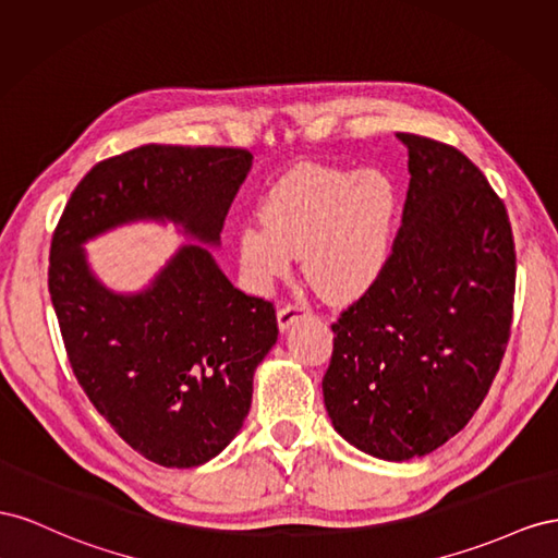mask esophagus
I'll return each mask as SVG.
<instances>
[{
	"instance_id": "obj_1",
	"label": "esophagus",
	"mask_w": 558,
	"mask_h": 558,
	"mask_svg": "<svg viewBox=\"0 0 558 558\" xmlns=\"http://www.w3.org/2000/svg\"><path fill=\"white\" fill-rule=\"evenodd\" d=\"M301 313H308L306 304H282L278 308V325H280V329L282 331L288 329Z\"/></svg>"
}]
</instances>
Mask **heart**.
<instances>
[{"label": "heart", "instance_id": "1", "mask_svg": "<svg viewBox=\"0 0 558 558\" xmlns=\"http://www.w3.org/2000/svg\"><path fill=\"white\" fill-rule=\"evenodd\" d=\"M259 221L238 229L243 276L266 290L304 254L315 292L343 301L369 290L388 259L395 189L378 170L350 172L301 166L284 174L259 205Z\"/></svg>", "mask_w": 558, "mask_h": 558}]
</instances>
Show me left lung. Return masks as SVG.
Returning <instances> with one entry per match:
<instances>
[{"label":"left lung","mask_w":558,"mask_h":558,"mask_svg":"<svg viewBox=\"0 0 558 558\" xmlns=\"http://www.w3.org/2000/svg\"><path fill=\"white\" fill-rule=\"evenodd\" d=\"M409 149L402 227L384 270L333 331L323 378L337 433L384 460L421 458L468 425L496 378L514 313L505 203L470 158L397 133Z\"/></svg>","instance_id":"8db88e82"}]
</instances>
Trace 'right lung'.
Masks as SVG:
<instances>
[{
  "label": "right lung",
  "instance_id": "right-lung-1",
  "mask_svg": "<svg viewBox=\"0 0 558 558\" xmlns=\"http://www.w3.org/2000/svg\"><path fill=\"white\" fill-rule=\"evenodd\" d=\"M250 168L247 149L137 147L93 166L53 231L49 292L72 372L114 433L156 465H203L238 435L254 369L278 339L276 308L235 290L203 245L180 247L137 294L107 290L82 245L137 219H170L219 245Z\"/></svg>",
  "mask_w": 558,
  "mask_h": 558
}]
</instances>
